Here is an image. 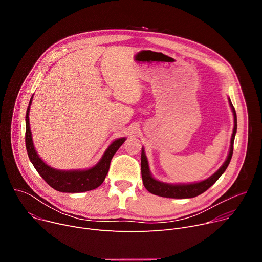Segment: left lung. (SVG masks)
I'll list each match as a JSON object with an SVG mask.
<instances>
[{"instance_id": "obj_1", "label": "left lung", "mask_w": 262, "mask_h": 262, "mask_svg": "<svg viewBox=\"0 0 262 262\" xmlns=\"http://www.w3.org/2000/svg\"><path fill=\"white\" fill-rule=\"evenodd\" d=\"M231 111L233 113V118H234V126H233V133L231 136V141H230V148H229V154L227 156L226 161L224 162V164L219 168V170L213 173L211 176L208 178L198 181V182H192V183H168L164 181H160L156 179L151 172L150 169H149V164L147 157L145 155L144 148L142 147V154H141V173H142V179H143V184L146 188L148 192H150L154 195H158L161 197H166V198H176V199H185V198H194L196 196H199L200 194L204 193L206 190H208L210 186L220 178V176L225 172L227 169L231 158L233 154V143H234V138L237 129V120H236V113L235 110L232 105V102L230 98H228Z\"/></svg>"}]
</instances>
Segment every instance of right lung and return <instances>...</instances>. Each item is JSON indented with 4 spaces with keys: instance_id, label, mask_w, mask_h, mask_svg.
Instances as JSON below:
<instances>
[{
    "instance_id": "right-lung-1",
    "label": "right lung",
    "mask_w": 262,
    "mask_h": 262,
    "mask_svg": "<svg viewBox=\"0 0 262 262\" xmlns=\"http://www.w3.org/2000/svg\"><path fill=\"white\" fill-rule=\"evenodd\" d=\"M33 95L30 99L26 114V148L31 163L36 171L47 181V183L58 192L62 193H83L94 190L103 182L112 158L114 157L119 147L126 140L125 137L116 139L112 142L102 155L99 162L93 167L85 170H59L46 164L37 154L33 144L32 133L30 128L29 113Z\"/></svg>"
}]
</instances>
